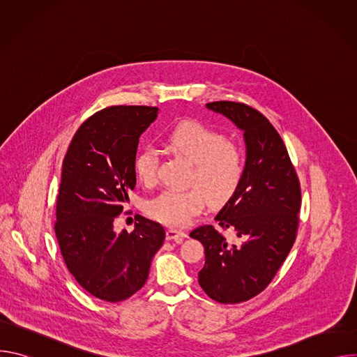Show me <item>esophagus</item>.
<instances>
[{
  "label": "esophagus",
  "instance_id": "34e87169",
  "mask_svg": "<svg viewBox=\"0 0 357 357\" xmlns=\"http://www.w3.org/2000/svg\"><path fill=\"white\" fill-rule=\"evenodd\" d=\"M188 237V234L182 230H176V229H168L167 230V240H175V241H182V238Z\"/></svg>",
  "mask_w": 357,
  "mask_h": 357
}]
</instances>
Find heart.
<instances>
[{
  "instance_id": "heart-1",
  "label": "heart",
  "mask_w": 357,
  "mask_h": 357,
  "mask_svg": "<svg viewBox=\"0 0 357 357\" xmlns=\"http://www.w3.org/2000/svg\"><path fill=\"white\" fill-rule=\"evenodd\" d=\"M169 145L193 164L189 189H164L145 203L149 218L168 226H186L206 205H223L238 190L247 169L244 148L205 124L185 121L168 135ZM160 154L145 146L134 160V172L144 185H154L158 178Z\"/></svg>"
}]
</instances>
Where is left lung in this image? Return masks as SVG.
Listing matches in <instances>:
<instances>
[{
	"instance_id": "obj_1",
	"label": "left lung",
	"mask_w": 357,
	"mask_h": 357,
	"mask_svg": "<svg viewBox=\"0 0 357 357\" xmlns=\"http://www.w3.org/2000/svg\"><path fill=\"white\" fill-rule=\"evenodd\" d=\"M220 113L244 132V179L215 220L241 240H226L213 226L190 231L205 247L199 285L220 303H240L259 295L273 281L296 237L301 188L282 138L256 109L236 101H213Z\"/></svg>"
}]
</instances>
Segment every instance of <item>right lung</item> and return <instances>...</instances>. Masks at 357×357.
<instances>
[{
  "label": "right lung",
  "instance_id": "right-lung-1",
  "mask_svg": "<svg viewBox=\"0 0 357 357\" xmlns=\"http://www.w3.org/2000/svg\"><path fill=\"white\" fill-rule=\"evenodd\" d=\"M157 116V107L146 106L100 110L79 127L63 160L55 223L61 252L75 280L107 302L144 287L165 240L164 227L142 216L131 233L114 231L135 188L139 135Z\"/></svg>",
  "mask_w": 357,
  "mask_h": 357
}]
</instances>
